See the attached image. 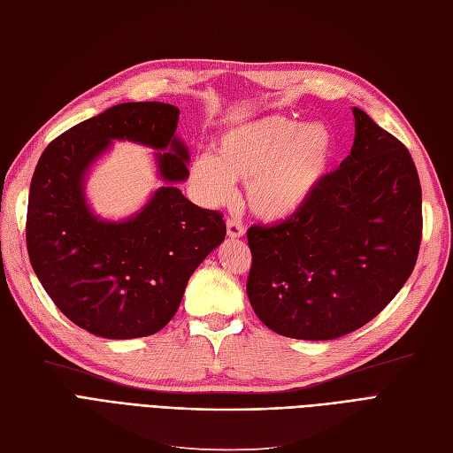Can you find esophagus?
<instances>
[{
  "label": "esophagus",
  "mask_w": 453,
  "mask_h": 453,
  "mask_svg": "<svg viewBox=\"0 0 453 453\" xmlns=\"http://www.w3.org/2000/svg\"><path fill=\"white\" fill-rule=\"evenodd\" d=\"M226 224H227V235L231 239H239L244 235V226L239 220H235V218H227Z\"/></svg>",
  "instance_id": "34e87169"
}]
</instances>
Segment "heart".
<instances>
[{"label":"heart","instance_id":"b5f03b06","mask_svg":"<svg viewBox=\"0 0 453 453\" xmlns=\"http://www.w3.org/2000/svg\"><path fill=\"white\" fill-rule=\"evenodd\" d=\"M333 152L329 129L286 116H261L227 129L214 156L203 152L189 167L197 197L220 207L246 182V203L264 220H284L304 207L322 180Z\"/></svg>","mask_w":453,"mask_h":453}]
</instances>
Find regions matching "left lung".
<instances>
[{
	"instance_id": "obj_1",
	"label": "left lung",
	"mask_w": 453,
	"mask_h": 453,
	"mask_svg": "<svg viewBox=\"0 0 453 453\" xmlns=\"http://www.w3.org/2000/svg\"><path fill=\"white\" fill-rule=\"evenodd\" d=\"M356 139L304 207L248 229L246 294L274 333L331 341L380 314L414 271L421 186L404 144L354 109Z\"/></svg>"
}]
</instances>
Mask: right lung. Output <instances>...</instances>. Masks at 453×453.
<instances>
[{"instance_id":"obj_1","label":"right lung","mask_w":453,"mask_h":453,"mask_svg":"<svg viewBox=\"0 0 453 453\" xmlns=\"http://www.w3.org/2000/svg\"><path fill=\"white\" fill-rule=\"evenodd\" d=\"M180 111L159 101L120 104L56 137L41 154L27 199L26 244L32 267L73 324L104 339H139L179 311L197 265L226 239L222 212L201 209L177 186L188 150L174 137ZM112 138L158 153L163 187L129 221L94 217L83 174Z\"/></svg>"}]
</instances>
